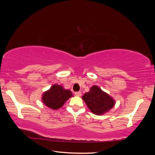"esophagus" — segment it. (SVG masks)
I'll list each match as a JSON object with an SVG mask.
<instances>
[{
  "label": "esophagus",
  "instance_id": "obj_1",
  "mask_svg": "<svg viewBox=\"0 0 155 155\" xmlns=\"http://www.w3.org/2000/svg\"><path fill=\"white\" fill-rule=\"evenodd\" d=\"M75 94V95L77 97H81V95H82V93H81V92H76V93H74Z\"/></svg>",
  "mask_w": 155,
  "mask_h": 155
}]
</instances>
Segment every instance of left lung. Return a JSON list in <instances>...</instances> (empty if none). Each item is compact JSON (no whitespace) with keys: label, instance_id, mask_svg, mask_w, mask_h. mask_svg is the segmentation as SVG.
<instances>
[{"label":"left lung","instance_id":"8db88e82","mask_svg":"<svg viewBox=\"0 0 155 155\" xmlns=\"http://www.w3.org/2000/svg\"><path fill=\"white\" fill-rule=\"evenodd\" d=\"M88 108L94 114L103 115L109 111L115 104L114 98L101 88L94 85L82 97Z\"/></svg>","mask_w":155,"mask_h":155}]
</instances>
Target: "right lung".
<instances>
[{"label": "right lung", "mask_w": 155, "mask_h": 155, "mask_svg": "<svg viewBox=\"0 0 155 155\" xmlns=\"http://www.w3.org/2000/svg\"><path fill=\"white\" fill-rule=\"evenodd\" d=\"M72 97L73 95L70 90L65 89L60 84H54L44 92L41 100L47 107L52 110H58Z\"/></svg>", "instance_id": "right-lung-1"}]
</instances>
